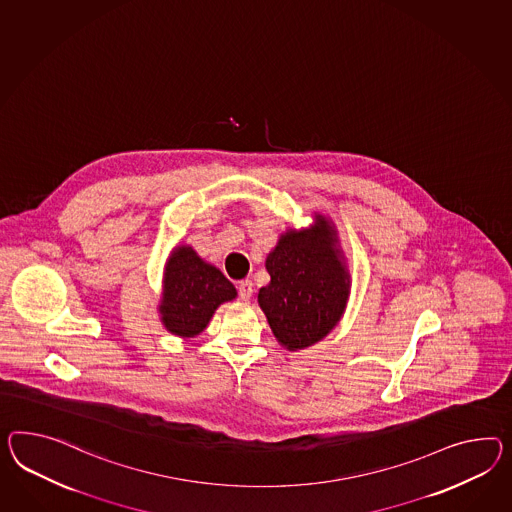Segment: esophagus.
<instances>
[{
  "instance_id": "esophagus-1",
  "label": "esophagus",
  "mask_w": 512,
  "mask_h": 512,
  "mask_svg": "<svg viewBox=\"0 0 512 512\" xmlns=\"http://www.w3.org/2000/svg\"><path fill=\"white\" fill-rule=\"evenodd\" d=\"M237 289H239V297L243 301H250V297L254 293V284H252V280H241Z\"/></svg>"
}]
</instances>
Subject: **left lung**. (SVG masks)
<instances>
[{"mask_svg":"<svg viewBox=\"0 0 512 512\" xmlns=\"http://www.w3.org/2000/svg\"><path fill=\"white\" fill-rule=\"evenodd\" d=\"M271 282L258 304L276 341L302 351L327 338L340 323L351 295V275L336 224L314 213L308 228H288L265 258Z\"/></svg>","mask_w":512,"mask_h":512,"instance_id":"1","label":"left lung"}]
</instances>
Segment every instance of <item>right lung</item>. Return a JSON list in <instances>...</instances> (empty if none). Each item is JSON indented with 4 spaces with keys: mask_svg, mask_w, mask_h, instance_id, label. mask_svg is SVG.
Here are the masks:
<instances>
[{
    "mask_svg": "<svg viewBox=\"0 0 512 512\" xmlns=\"http://www.w3.org/2000/svg\"><path fill=\"white\" fill-rule=\"evenodd\" d=\"M237 297L234 284L191 245L172 249L161 282V323L174 336L195 338L208 327L215 310Z\"/></svg>",
    "mask_w": 512,
    "mask_h": 512,
    "instance_id": "right-lung-1",
    "label": "right lung"
}]
</instances>
